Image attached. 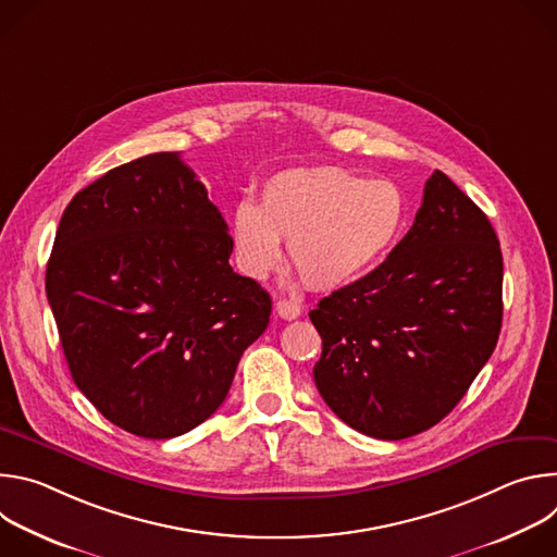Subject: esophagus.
Returning <instances> with one entry per match:
<instances>
[{
	"mask_svg": "<svg viewBox=\"0 0 557 557\" xmlns=\"http://www.w3.org/2000/svg\"><path fill=\"white\" fill-rule=\"evenodd\" d=\"M275 312L282 317V320H297L301 314V306L290 301V299H277L275 301Z\"/></svg>",
	"mask_w": 557,
	"mask_h": 557,
	"instance_id": "obj_1",
	"label": "esophagus"
}]
</instances>
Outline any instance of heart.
<instances>
[{
    "mask_svg": "<svg viewBox=\"0 0 557 557\" xmlns=\"http://www.w3.org/2000/svg\"><path fill=\"white\" fill-rule=\"evenodd\" d=\"M408 205L389 181H363L339 168L288 170L273 176L260 207L243 200L231 215L235 262L262 280L286 260L314 290H337L366 275L396 243Z\"/></svg>",
    "mask_w": 557,
    "mask_h": 557,
    "instance_id": "obj_1",
    "label": "heart"
}]
</instances>
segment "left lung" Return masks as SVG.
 <instances>
[{
  "label": "left lung",
  "mask_w": 557,
  "mask_h": 557,
  "mask_svg": "<svg viewBox=\"0 0 557 557\" xmlns=\"http://www.w3.org/2000/svg\"><path fill=\"white\" fill-rule=\"evenodd\" d=\"M326 406L361 434L401 441L445 419L503 326V253L487 215L443 172L385 262L308 312Z\"/></svg>",
  "instance_id": "1"
}]
</instances>
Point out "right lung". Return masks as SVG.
<instances>
[{"label":"right lung","instance_id":"add662e5","mask_svg":"<svg viewBox=\"0 0 557 557\" xmlns=\"http://www.w3.org/2000/svg\"><path fill=\"white\" fill-rule=\"evenodd\" d=\"M226 228L178 151L114 168L65 207L46 295L76 387L116 428L194 430L267 331L271 297L233 273Z\"/></svg>","mask_w":557,"mask_h":557}]
</instances>
